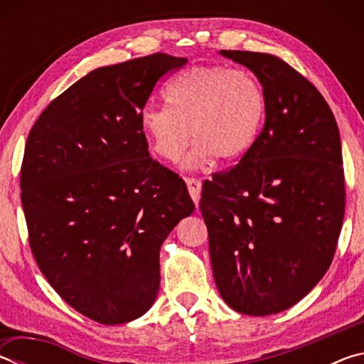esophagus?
I'll use <instances>...</instances> for the list:
<instances>
[{
    "mask_svg": "<svg viewBox=\"0 0 364 364\" xmlns=\"http://www.w3.org/2000/svg\"><path fill=\"white\" fill-rule=\"evenodd\" d=\"M186 184H188V191L191 197H193V200L197 204V202H199L200 188H202L200 180H197V178H186Z\"/></svg>",
    "mask_w": 364,
    "mask_h": 364,
    "instance_id": "obj_1",
    "label": "esophagus"
}]
</instances>
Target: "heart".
Listing matches in <instances>:
<instances>
[{"instance_id": "b5f03b06", "label": "heart", "mask_w": 364, "mask_h": 364, "mask_svg": "<svg viewBox=\"0 0 364 364\" xmlns=\"http://www.w3.org/2000/svg\"><path fill=\"white\" fill-rule=\"evenodd\" d=\"M165 100L168 106L151 104L143 110L141 125L151 149L167 162H176L193 136L188 168L204 167L213 157L231 162L245 156L267 112L254 73L218 64L184 69L168 83Z\"/></svg>"}]
</instances>
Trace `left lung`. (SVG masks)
Masks as SVG:
<instances>
[{
	"mask_svg": "<svg viewBox=\"0 0 364 364\" xmlns=\"http://www.w3.org/2000/svg\"><path fill=\"white\" fill-rule=\"evenodd\" d=\"M260 80L267 100L254 146L202 186L215 284L242 315L297 304L331 267L345 212L341 134L316 86L281 58L220 51Z\"/></svg>",
	"mask_w": 364,
	"mask_h": 364,
	"instance_id": "8db88e82",
	"label": "left lung"
}]
</instances>
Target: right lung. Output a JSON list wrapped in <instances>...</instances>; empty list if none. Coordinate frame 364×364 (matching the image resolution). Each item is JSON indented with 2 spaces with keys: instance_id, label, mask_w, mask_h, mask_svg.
I'll list each match as a JSON object with an SVG mask.
<instances>
[{
  "instance_id": "right-lung-1",
  "label": "right lung",
  "mask_w": 364,
  "mask_h": 364,
  "mask_svg": "<svg viewBox=\"0 0 364 364\" xmlns=\"http://www.w3.org/2000/svg\"><path fill=\"white\" fill-rule=\"evenodd\" d=\"M186 63L156 53L90 72L28 133L21 200L30 249L54 291L96 323L149 310L160 245L194 212L186 183L149 156L141 125L157 83Z\"/></svg>"
}]
</instances>
